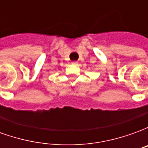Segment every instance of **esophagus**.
<instances>
[{"label": "esophagus", "instance_id": "obj_1", "mask_svg": "<svg viewBox=\"0 0 148 148\" xmlns=\"http://www.w3.org/2000/svg\"><path fill=\"white\" fill-rule=\"evenodd\" d=\"M72 64H73V65H77V62H76V61L72 62Z\"/></svg>", "mask_w": 148, "mask_h": 148}]
</instances>
